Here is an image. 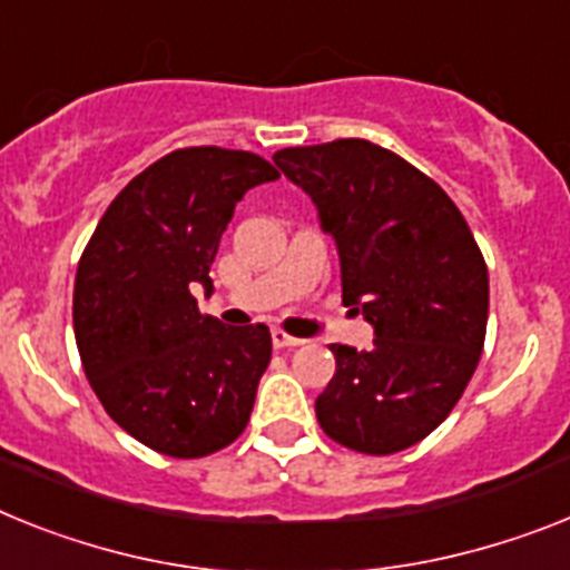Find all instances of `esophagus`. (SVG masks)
Here are the masks:
<instances>
[{
	"label": "esophagus",
	"instance_id": "34e87169",
	"mask_svg": "<svg viewBox=\"0 0 570 570\" xmlns=\"http://www.w3.org/2000/svg\"><path fill=\"white\" fill-rule=\"evenodd\" d=\"M272 344H275L277 351H281V347H298V344H304V338H298V336H289V333H284V330H272Z\"/></svg>",
	"mask_w": 570,
	"mask_h": 570
}]
</instances>
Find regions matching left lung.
I'll return each instance as SVG.
<instances>
[{
  "label": "left lung",
  "mask_w": 570,
  "mask_h": 570,
  "mask_svg": "<svg viewBox=\"0 0 570 570\" xmlns=\"http://www.w3.org/2000/svg\"><path fill=\"white\" fill-rule=\"evenodd\" d=\"M275 165L336 240L344 304L374 347L330 344L336 374L315 400L324 434L391 455L432 434L484 351L490 277L458 205L417 167L365 138L286 147Z\"/></svg>",
  "instance_id": "left-lung-1"
}]
</instances>
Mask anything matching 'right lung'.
<instances>
[{
    "instance_id": "1",
    "label": "right lung",
    "mask_w": 570,
    "mask_h": 570,
    "mask_svg": "<svg viewBox=\"0 0 570 570\" xmlns=\"http://www.w3.org/2000/svg\"><path fill=\"white\" fill-rule=\"evenodd\" d=\"M277 170L246 150L185 147L115 196L75 277V338L109 417L170 458L240 438L272 358L266 324L226 327L196 307L234 205Z\"/></svg>"
}]
</instances>
